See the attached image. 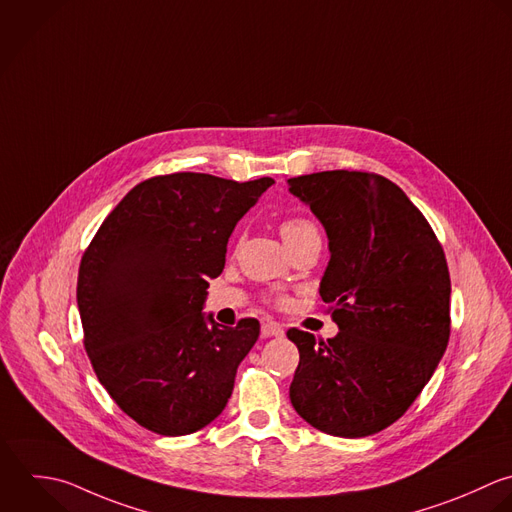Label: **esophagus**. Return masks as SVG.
<instances>
[{
    "label": "esophagus",
    "instance_id": "1",
    "mask_svg": "<svg viewBox=\"0 0 512 512\" xmlns=\"http://www.w3.org/2000/svg\"><path fill=\"white\" fill-rule=\"evenodd\" d=\"M283 327L277 323V321H271V319H265L261 323V335L263 337H283Z\"/></svg>",
    "mask_w": 512,
    "mask_h": 512
}]
</instances>
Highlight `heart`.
<instances>
[{
    "label": "heart",
    "instance_id": "heart-1",
    "mask_svg": "<svg viewBox=\"0 0 512 512\" xmlns=\"http://www.w3.org/2000/svg\"><path fill=\"white\" fill-rule=\"evenodd\" d=\"M311 231H317L313 227V223L305 221V219H287L281 223V235L285 241H291V239H297L305 233H311Z\"/></svg>",
    "mask_w": 512,
    "mask_h": 512
}]
</instances>
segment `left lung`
I'll return each mask as SVG.
<instances>
[{"mask_svg":"<svg viewBox=\"0 0 512 512\" xmlns=\"http://www.w3.org/2000/svg\"><path fill=\"white\" fill-rule=\"evenodd\" d=\"M321 221L329 263L319 295L333 303L337 337L291 329L299 367L291 405L343 439L393 425L431 381L451 333V279L441 243L393 181L361 171L287 179Z\"/></svg>","mask_w":512,"mask_h":512,"instance_id":"obj_1","label":"left lung"}]
</instances>
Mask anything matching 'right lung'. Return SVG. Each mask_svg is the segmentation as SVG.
Returning a JSON list of instances; mask_svg holds the SVG:
<instances>
[{
	"mask_svg": "<svg viewBox=\"0 0 512 512\" xmlns=\"http://www.w3.org/2000/svg\"><path fill=\"white\" fill-rule=\"evenodd\" d=\"M173 173L135 185L107 215L77 277L93 371L141 427L181 437L215 421L259 321L219 325L203 313L239 219L273 185Z\"/></svg>",
	"mask_w": 512,
	"mask_h": 512,
	"instance_id": "obj_1",
	"label": "right lung"
}]
</instances>
